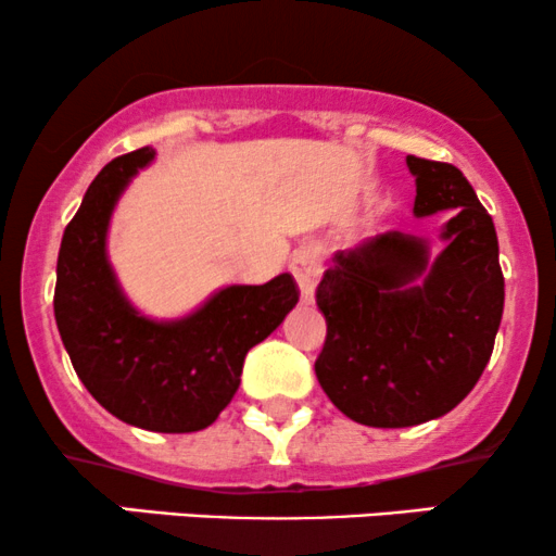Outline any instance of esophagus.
Instances as JSON below:
<instances>
[{
    "label": "esophagus",
    "mask_w": 556,
    "mask_h": 556,
    "mask_svg": "<svg viewBox=\"0 0 556 556\" xmlns=\"http://www.w3.org/2000/svg\"><path fill=\"white\" fill-rule=\"evenodd\" d=\"M290 271L300 287V300L303 303H314L316 285L321 279V256H318L316 248L308 245L295 251V256L290 261Z\"/></svg>",
    "instance_id": "1"
}]
</instances>
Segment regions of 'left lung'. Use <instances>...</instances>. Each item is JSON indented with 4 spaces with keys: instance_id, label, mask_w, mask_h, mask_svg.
Wrapping results in <instances>:
<instances>
[{
    "instance_id": "obj_1",
    "label": "left lung",
    "mask_w": 556,
    "mask_h": 556,
    "mask_svg": "<svg viewBox=\"0 0 556 556\" xmlns=\"http://www.w3.org/2000/svg\"><path fill=\"white\" fill-rule=\"evenodd\" d=\"M413 214H450L442 251L389 232L334 253L316 290L327 342L316 379L350 420L405 429L468 397L494 350L504 311L500 242L486 208L452 164L407 156Z\"/></svg>"
}]
</instances>
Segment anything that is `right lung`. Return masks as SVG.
<instances>
[{
    "label": "right lung",
    "instance_id": "1",
    "mask_svg": "<svg viewBox=\"0 0 556 556\" xmlns=\"http://www.w3.org/2000/svg\"><path fill=\"white\" fill-rule=\"evenodd\" d=\"M156 159L151 146L106 164L62 235L54 318L75 374L123 424L159 433L212 426L240 387L242 361L295 308L290 274L266 285H227L180 318L146 316L114 271L106 240L132 177Z\"/></svg>",
    "mask_w": 556,
    "mask_h": 556
}]
</instances>
